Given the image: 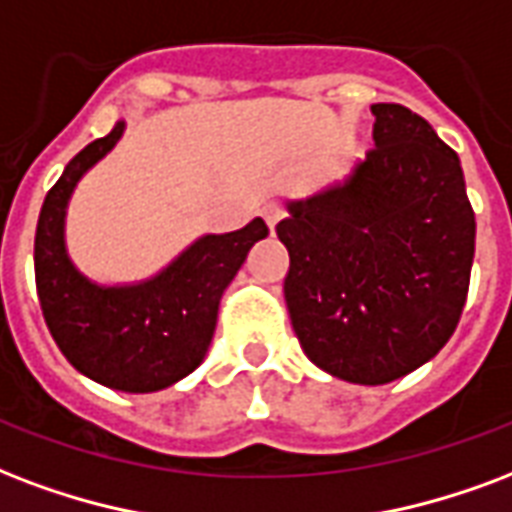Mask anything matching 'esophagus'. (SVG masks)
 <instances>
[{
  "label": "esophagus",
  "instance_id": "34e87169",
  "mask_svg": "<svg viewBox=\"0 0 512 512\" xmlns=\"http://www.w3.org/2000/svg\"><path fill=\"white\" fill-rule=\"evenodd\" d=\"M263 217L265 222H268V228H276V222L282 220L284 217V206L279 204V201H268V204H263Z\"/></svg>",
  "mask_w": 512,
  "mask_h": 512
}]
</instances>
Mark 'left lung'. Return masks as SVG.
<instances>
[{
    "instance_id": "1",
    "label": "left lung",
    "mask_w": 512,
    "mask_h": 512,
    "mask_svg": "<svg viewBox=\"0 0 512 512\" xmlns=\"http://www.w3.org/2000/svg\"><path fill=\"white\" fill-rule=\"evenodd\" d=\"M376 147L343 182L290 201L284 300L306 357L351 384H389L454 335L475 255L459 155L403 104H373Z\"/></svg>"
}]
</instances>
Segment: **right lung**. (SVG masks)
<instances>
[{"label":"right lung","mask_w":512,"mask_h":512,"mask_svg":"<svg viewBox=\"0 0 512 512\" xmlns=\"http://www.w3.org/2000/svg\"><path fill=\"white\" fill-rule=\"evenodd\" d=\"M126 131L117 120L107 136L66 163L45 195L34 236L37 295L53 341L74 370L117 392H158L193 373L217 327L222 292L268 236L260 217L233 233H206L161 273L136 284H96L74 268L64 241L74 187Z\"/></svg>","instance_id":"1"}]
</instances>
